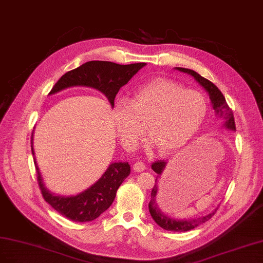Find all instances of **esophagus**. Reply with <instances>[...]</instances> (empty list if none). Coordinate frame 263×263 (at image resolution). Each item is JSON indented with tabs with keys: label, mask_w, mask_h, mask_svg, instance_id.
Instances as JSON below:
<instances>
[{
	"label": "esophagus",
	"mask_w": 263,
	"mask_h": 263,
	"mask_svg": "<svg viewBox=\"0 0 263 263\" xmlns=\"http://www.w3.org/2000/svg\"><path fill=\"white\" fill-rule=\"evenodd\" d=\"M145 168V164L143 162H137L133 164V170L134 172H138V173L139 172H143Z\"/></svg>",
	"instance_id": "esophagus-1"
}]
</instances>
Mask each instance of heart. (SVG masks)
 I'll return each mask as SVG.
<instances>
[{
  "label": "heart",
  "mask_w": 263,
  "mask_h": 263,
  "mask_svg": "<svg viewBox=\"0 0 263 263\" xmlns=\"http://www.w3.org/2000/svg\"><path fill=\"white\" fill-rule=\"evenodd\" d=\"M208 111V103L196 90L185 89L167 78H156L134 92L131 104L119 100L114 120L122 145L134 149L145 133L162 153L181 148L193 139Z\"/></svg>",
  "instance_id": "heart-1"
}]
</instances>
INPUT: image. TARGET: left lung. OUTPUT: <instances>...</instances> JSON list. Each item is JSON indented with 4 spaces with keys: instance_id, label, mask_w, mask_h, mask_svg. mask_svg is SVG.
<instances>
[{
    "instance_id": "obj_1",
    "label": "left lung",
    "mask_w": 263,
    "mask_h": 263,
    "mask_svg": "<svg viewBox=\"0 0 263 263\" xmlns=\"http://www.w3.org/2000/svg\"><path fill=\"white\" fill-rule=\"evenodd\" d=\"M175 69L189 73L194 79L196 80L198 84L204 88L206 91L209 95V99L212 101V106L213 109L215 110V116L217 119L223 120L224 121V126L226 129H229L231 131H236V124H235V118L234 114H232V110L229 108V106L226 102V99H224L223 95L221 93L220 90L217 88L212 81H209L208 79L201 77L199 73L196 71H194L192 69H187V68H182V67H175ZM165 165H166V162L165 161H157L152 164V170L155 172L157 175H161L162 172L165 168ZM157 177L155 179V184L153 186V190L151 193V200L148 202V211L149 214H151L152 218L154 221L159 224L160 227H162L165 230L168 231H175V232H182V231H189L194 228H196L199 224L206 222L209 220L212 217L215 215L216 211L213 213L208 214L207 216H202L200 218L196 219H185V220H177L170 218L166 215H164L161 211V208L159 207V204H157V197H159V185H157Z\"/></svg>"
}]
</instances>
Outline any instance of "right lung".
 I'll return each mask as SVG.
<instances>
[{
  "mask_svg": "<svg viewBox=\"0 0 263 263\" xmlns=\"http://www.w3.org/2000/svg\"><path fill=\"white\" fill-rule=\"evenodd\" d=\"M145 63L119 65L111 62L92 61L79 66L61 77L50 90L49 95L56 93L63 89L73 86H85L99 90L107 97L111 107L115 106V98L121 87L127 84ZM32 153L33 136H32ZM37 172V181L44 199L58 212L72 221H91L103 213L114 202L117 191L124 179L130 174V165L127 162H116L109 165L108 170L92 186L74 196H61L50 193L45 184L36 160L34 161Z\"/></svg>",
  "mask_w": 263,
  "mask_h": 263,
  "instance_id": "add662e5",
  "label": "right lung"
}]
</instances>
